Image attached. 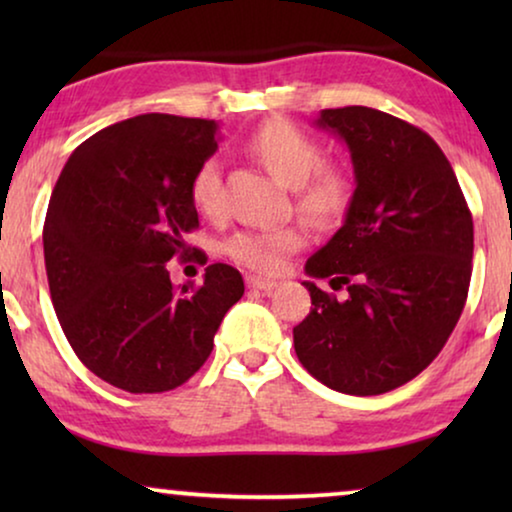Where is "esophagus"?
I'll use <instances>...</instances> for the list:
<instances>
[{
    "mask_svg": "<svg viewBox=\"0 0 512 512\" xmlns=\"http://www.w3.org/2000/svg\"><path fill=\"white\" fill-rule=\"evenodd\" d=\"M247 286L249 289H256V291H270L275 289L277 282L275 279H265V277H247Z\"/></svg>",
    "mask_w": 512,
    "mask_h": 512,
    "instance_id": "1",
    "label": "esophagus"
}]
</instances>
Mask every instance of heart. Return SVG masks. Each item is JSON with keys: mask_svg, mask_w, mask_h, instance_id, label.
Returning <instances> with one entry per match:
<instances>
[{"mask_svg": "<svg viewBox=\"0 0 512 512\" xmlns=\"http://www.w3.org/2000/svg\"><path fill=\"white\" fill-rule=\"evenodd\" d=\"M251 151L284 186L296 188V209L314 226L338 221L349 205L352 181L338 165H321V146L293 123L272 121L251 137ZM191 200L202 214L223 209L219 158H205L193 172ZM305 235L296 226L275 230H242L226 244L235 263L256 272H277L286 258L303 249Z\"/></svg>", "mask_w": 512, "mask_h": 512, "instance_id": "b5f03b06", "label": "heart"}]
</instances>
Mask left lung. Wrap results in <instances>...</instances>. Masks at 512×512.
<instances>
[{"label":"left lung","mask_w":512,"mask_h":512,"mask_svg":"<svg viewBox=\"0 0 512 512\" xmlns=\"http://www.w3.org/2000/svg\"><path fill=\"white\" fill-rule=\"evenodd\" d=\"M347 144L354 195L345 223L305 272L310 314L293 328L298 361L342 394L377 396L417 377L457 326L471 284L473 216L440 146L370 107L324 109Z\"/></svg>","instance_id":"left-lung-1"}]
</instances>
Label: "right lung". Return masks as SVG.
<instances>
[{"instance_id":"right-lung-1","label":"right lung","mask_w":512,"mask_h":512,"mask_svg":"<svg viewBox=\"0 0 512 512\" xmlns=\"http://www.w3.org/2000/svg\"><path fill=\"white\" fill-rule=\"evenodd\" d=\"M216 132V121L170 114L109 125L76 146L48 202L44 258L62 331L90 373L130 394L198 373L244 293L226 263L207 265L198 289H177L167 272L200 226L191 179L219 149Z\"/></svg>"}]
</instances>
